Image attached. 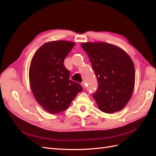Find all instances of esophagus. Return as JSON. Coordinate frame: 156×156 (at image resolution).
<instances>
[{
	"label": "esophagus",
	"mask_w": 156,
	"mask_h": 156,
	"mask_svg": "<svg viewBox=\"0 0 156 156\" xmlns=\"http://www.w3.org/2000/svg\"><path fill=\"white\" fill-rule=\"evenodd\" d=\"M81 85H82V87H83V88H85V87H86L85 83H81Z\"/></svg>",
	"instance_id": "34e87169"
}]
</instances>
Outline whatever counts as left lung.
<instances>
[{
	"instance_id": "left-lung-1",
	"label": "left lung",
	"mask_w": 156,
	"mask_h": 156,
	"mask_svg": "<svg viewBox=\"0 0 156 156\" xmlns=\"http://www.w3.org/2000/svg\"><path fill=\"white\" fill-rule=\"evenodd\" d=\"M86 52L98 81L93 94L99 109L106 113L122 110L133 94L135 81L134 64L119 47L105 42H87Z\"/></svg>"
}]
</instances>
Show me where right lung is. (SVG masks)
Listing matches in <instances>:
<instances>
[{
    "label": "right lung",
    "mask_w": 156,
    "mask_h": 156,
    "mask_svg": "<svg viewBox=\"0 0 156 156\" xmlns=\"http://www.w3.org/2000/svg\"><path fill=\"white\" fill-rule=\"evenodd\" d=\"M75 43L66 40L48 41L36 51L29 68L30 88L36 100L51 114L70 105L83 87L69 79L64 60Z\"/></svg>",
    "instance_id": "1"
}]
</instances>
